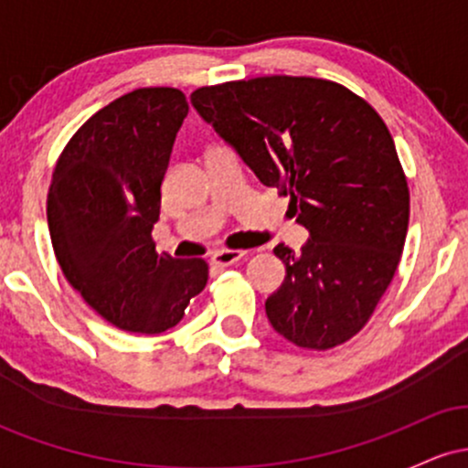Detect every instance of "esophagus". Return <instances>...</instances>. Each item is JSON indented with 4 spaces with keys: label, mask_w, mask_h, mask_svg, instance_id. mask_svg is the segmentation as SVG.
<instances>
[{
    "label": "esophagus",
    "mask_w": 468,
    "mask_h": 468,
    "mask_svg": "<svg viewBox=\"0 0 468 468\" xmlns=\"http://www.w3.org/2000/svg\"><path fill=\"white\" fill-rule=\"evenodd\" d=\"M246 257V250H233V249H222V250H216L213 252V257H211V264H216V266H230V264H235V261H239V260H244Z\"/></svg>",
    "instance_id": "34e87169"
}]
</instances>
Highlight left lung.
Here are the masks:
<instances>
[{"instance_id": "8db88e82", "label": "left lung", "mask_w": 468, "mask_h": 468, "mask_svg": "<svg viewBox=\"0 0 468 468\" xmlns=\"http://www.w3.org/2000/svg\"><path fill=\"white\" fill-rule=\"evenodd\" d=\"M191 103L261 185L290 196L310 233L299 255L275 246L286 277L266 299L271 325L308 350L350 341L394 279L410 224V186L383 118L313 77L229 80L197 88Z\"/></svg>"}]
</instances>
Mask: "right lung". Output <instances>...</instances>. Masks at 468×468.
I'll return each mask as SVG.
<instances>
[{"mask_svg": "<svg viewBox=\"0 0 468 468\" xmlns=\"http://www.w3.org/2000/svg\"><path fill=\"white\" fill-rule=\"evenodd\" d=\"M189 114L176 88H141L79 127L48 191L52 249L69 286L112 325L160 335L200 294L208 264L155 252L171 149Z\"/></svg>", "mask_w": 468, "mask_h": 468, "instance_id": "obj_1", "label": "right lung"}]
</instances>
